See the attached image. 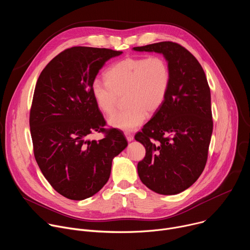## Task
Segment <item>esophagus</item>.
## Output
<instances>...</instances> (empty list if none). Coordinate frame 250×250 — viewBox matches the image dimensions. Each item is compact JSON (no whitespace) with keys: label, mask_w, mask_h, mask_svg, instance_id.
Segmentation results:
<instances>
[{"label":"esophagus","mask_w":250,"mask_h":250,"mask_svg":"<svg viewBox=\"0 0 250 250\" xmlns=\"http://www.w3.org/2000/svg\"><path fill=\"white\" fill-rule=\"evenodd\" d=\"M125 135L126 140H127L128 142H130V141L133 140V134H132V133H130V132H128V131H125Z\"/></svg>","instance_id":"esophagus-1"}]
</instances>
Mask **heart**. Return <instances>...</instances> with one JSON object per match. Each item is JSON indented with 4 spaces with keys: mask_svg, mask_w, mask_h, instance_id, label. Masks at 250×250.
Listing matches in <instances>:
<instances>
[{
    "mask_svg": "<svg viewBox=\"0 0 250 250\" xmlns=\"http://www.w3.org/2000/svg\"><path fill=\"white\" fill-rule=\"evenodd\" d=\"M106 81L95 80L91 86L93 99L103 113L110 115L120 96L127 106L111 116L109 124L124 131H132L156 113L166 100L171 71L161 56L127 57L113 64L104 74Z\"/></svg>",
    "mask_w": 250,
    "mask_h": 250,
    "instance_id": "obj_1",
    "label": "heart"
}]
</instances>
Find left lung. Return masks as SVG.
Masks as SVG:
<instances>
[{
  "instance_id": "1",
  "label": "left lung",
  "mask_w": 250,
  "mask_h": 250,
  "mask_svg": "<svg viewBox=\"0 0 250 250\" xmlns=\"http://www.w3.org/2000/svg\"><path fill=\"white\" fill-rule=\"evenodd\" d=\"M132 49L162 54L171 71L165 102L134 136L146 147L138 176L155 193L179 194L198 180L208 159L212 133L209 87L199 61L180 44L162 42Z\"/></svg>"
}]
</instances>
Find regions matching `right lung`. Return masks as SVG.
Segmentation results:
<instances>
[{
  "mask_svg": "<svg viewBox=\"0 0 250 250\" xmlns=\"http://www.w3.org/2000/svg\"><path fill=\"white\" fill-rule=\"evenodd\" d=\"M122 51L75 46L55 56L42 70L29 115L35 160L52 188L81 201L108 182L113 159L126 146L123 132L104 131L105 122L91 86L100 69ZM94 132H105L90 141Z\"/></svg>",
  "mask_w": 250,
  "mask_h": 250,
  "instance_id": "right-lung-1",
  "label": "right lung"
}]
</instances>
